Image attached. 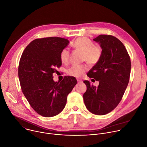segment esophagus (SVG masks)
I'll list each match as a JSON object with an SVG mask.
<instances>
[{"instance_id":"34e87169","label":"esophagus","mask_w":147,"mask_h":147,"mask_svg":"<svg viewBox=\"0 0 147 147\" xmlns=\"http://www.w3.org/2000/svg\"><path fill=\"white\" fill-rule=\"evenodd\" d=\"M77 81H78V84H81V83H82V80H80V79H77Z\"/></svg>"}]
</instances>
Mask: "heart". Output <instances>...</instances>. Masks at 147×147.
Returning a JSON list of instances; mask_svg holds the SVG:
<instances>
[{
    "instance_id": "1",
    "label": "heart",
    "mask_w": 147,
    "mask_h": 147,
    "mask_svg": "<svg viewBox=\"0 0 147 147\" xmlns=\"http://www.w3.org/2000/svg\"><path fill=\"white\" fill-rule=\"evenodd\" d=\"M74 48L83 52L82 60L87 61L90 65L96 64L100 60L102 55V48L96 45L87 37H80L73 44ZM70 52L67 48H64L60 53V59L64 64H67L69 59ZM88 69L86 64L73 65L70 67L67 73L72 76L80 78Z\"/></svg>"
}]
</instances>
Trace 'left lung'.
Segmentation results:
<instances>
[{"label": "left lung", "instance_id": "1", "mask_svg": "<svg viewBox=\"0 0 147 147\" xmlns=\"http://www.w3.org/2000/svg\"><path fill=\"white\" fill-rule=\"evenodd\" d=\"M93 40L100 44L102 55L87 76L99 84L96 87L84 80L87 90L83 99L89 111L101 115L113 110L122 99L129 81L131 62L125 46L116 37L101 34Z\"/></svg>", "mask_w": 147, "mask_h": 147}]
</instances>
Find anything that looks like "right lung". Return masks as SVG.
I'll return each mask as SVG.
<instances>
[{
  "label": "right lung",
  "instance_id": "obj_1",
  "mask_svg": "<svg viewBox=\"0 0 147 147\" xmlns=\"http://www.w3.org/2000/svg\"><path fill=\"white\" fill-rule=\"evenodd\" d=\"M69 44L60 37L37 38L25 49L18 67L22 91L31 107L45 117L55 116L64 109L68 95L77 83L73 76L54 82L53 74L61 65L60 53Z\"/></svg>",
  "mask_w": 147,
  "mask_h": 147
}]
</instances>
